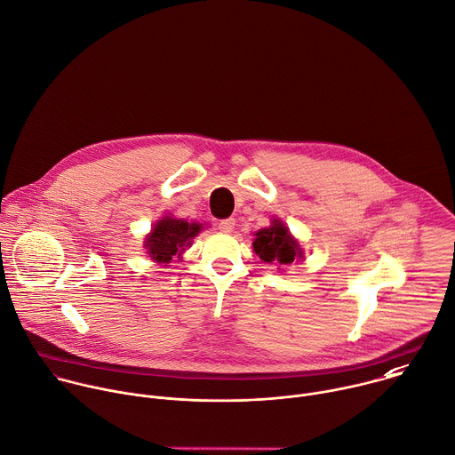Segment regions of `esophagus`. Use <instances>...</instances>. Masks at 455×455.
Masks as SVG:
<instances>
[{"label":"esophagus","mask_w":455,"mask_h":455,"mask_svg":"<svg viewBox=\"0 0 455 455\" xmlns=\"http://www.w3.org/2000/svg\"><path fill=\"white\" fill-rule=\"evenodd\" d=\"M233 228H235V219H224V220L219 222V229L222 233H231Z\"/></svg>","instance_id":"obj_1"}]
</instances>
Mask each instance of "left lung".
<instances>
[{
  "label": "left lung",
  "mask_w": 455,
  "mask_h": 455,
  "mask_svg": "<svg viewBox=\"0 0 455 455\" xmlns=\"http://www.w3.org/2000/svg\"><path fill=\"white\" fill-rule=\"evenodd\" d=\"M254 252L267 263L288 265L297 256H302L299 243L291 238L283 222L274 220L270 228L259 229L252 242Z\"/></svg>",
  "instance_id": "8db88e82"
}]
</instances>
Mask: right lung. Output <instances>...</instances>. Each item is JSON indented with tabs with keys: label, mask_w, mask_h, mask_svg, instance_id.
Segmentation results:
<instances>
[{
	"label": "right lung",
	"mask_w": 455,
	"mask_h": 455,
	"mask_svg": "<svg viewBox=\"0 0 455 455\" xmlns=\"http://www.w3.org/2000/svg\"><path fill=\"white\" fill-rule=\"evenodd\" d=\"M199 231L201 224H188L187 220L165 217L153 228V233L146 238L148 252L155 261L169 263L172 256L185 251V245H190V240Z\"/></svg>",
	"instance_id": "1"
}]
</instances>
